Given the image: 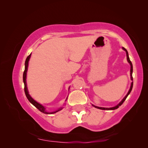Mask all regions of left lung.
Returning a JSON list of instances; mask_svg holds the SVG:
<instances>
[{
    "label": "left lung",
    "mask_w": 148,
    "mask_h": 148,
    "mask_svg": "<svg viewBox=\"0 0 148 148\" xmlns=\"http://www.w3.org/2000/svg\"><path fill=\"white\" fill-rule=\"evenodd\" d=\"M123 48V50H125V51H126V54H127V61L129 62V63L130 64V65H131V73H130V74H131V80H132V62H131V61H130V59H129V53H128V51H127V49H125V48H124V47H122ZM132 86H133V82H132L131 83V87H130V89H129V92H127V95L126 96H125L123 99V100L122 101L119 102V103L117 105V106H114V107H112V108H102V107H99V106H94L93 104H92V106H93L94 107H95L96 108H99V109H101V110H116V109H117V108H119V106H121V105L123 103V102L125 101V99H127V97H128V95L130 94V92H131V91H132Z\"/></svg>",
    "instance_id": "1"
}]
</instances>
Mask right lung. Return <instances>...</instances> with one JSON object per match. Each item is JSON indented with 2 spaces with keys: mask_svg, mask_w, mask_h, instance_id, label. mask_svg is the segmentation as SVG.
<instances>
[{
  "mask_svg": "<svg viewBox=\"0 0 148 148\" xmlns=\"http://www.w3.org/2000/svg\"><path fill=\"white\" fill-rule=\"evenodd\" d=\"M31 53L29 55V56L27 57L26 59V61L25 62V71L23 72V83H24V90H25V95L27 97V99L29 100V101L31 102V103L34 105V106L37 109H38L41 112H43L44 114H55L56 113V112L60 111V110H61L62 109V108H59L57 110L53 112H48L46 111V108H45L44 106H42V104H39L38 102H37L36 101H34V100L32 98V97L30 96V95L29 94V91H28V89H27V82H26V78H27V69H28V64H29V59H30V57H31ZM70 88V87H69ZM67 99V98H66Z\"/></svg>",
  "mask_w": 148,
  "mask_h": 148,
  "instance_id": "add662e5",
  "label": "right lung"
}]
</instances>
